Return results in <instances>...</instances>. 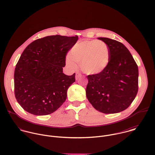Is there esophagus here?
I'll return each mask as SVG.
<instances>
[{
	"label": "esophagus",
	"instance_id": "34e87169",
	"mask_svg": "<svg viewBox=\"0 0 155 155\" xmlns=\"http://www.w3.org/2000/svg\"><path fill=\"white\" fill-rule=\"evenodd\" d=\"M81 77H82V75H81V74H79V73H77V74H76V76H75V79H76V80L77 81V80L79 79L80 78H81Z\"/></svg>",
	"mask_w": 155,
	"mask_h": 155
}]
</instances>
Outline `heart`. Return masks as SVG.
<instances>
[{
  "label": "heart",
  "instance_id": "1",
  "mask_svg": "<svg viewBox=\"0 0 155 155\" xmlns=\"http://www.w3.org/2000/svg\"><path fill=\"white\" fill-rule=\"evenodd\" d=\"M110 60L109 48L105 42L98 40H87L74 45L67 58V66L75 69L76 64L88 74L95 75L103 72Z\"/></svg>",
  "mask_w": 155,
  "mask_h": 155
}]
</instances>
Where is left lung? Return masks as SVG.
<instances>
[{"mask_svg": "<svg viewBox=\"0 0 155 155\" xmlns=\"http://www.w3.org/2000/svg\"><path fill=\"white\" fill-rule=\"evenodd\" d=\"M107 45L110 63L101 73L87 76L86 95L92 106L100 112L113 114L127 109L138 92V66L127 48L107 38H98Z\"/></svg>", "mask_w": 155, "mask_h": 155, "instance_id": "1", "label": "left lung"}]
</instances>
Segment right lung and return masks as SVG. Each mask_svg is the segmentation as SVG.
Segmentation results:
<instances>
[{
  "label": "right lung",
  "instance_id": "obj_1",
  "mask_svg": "<svg viewBox=\"0 0 155 155\" xmlns=\"http://www.w3.org/2000/svg\"><path fill=\"white\" fill-rule=\"evenodd\" d=\"M78 36H49L37 39L22 52L14 72L15 96L24 110L37 116L57 110L66 101L75 73H63L67 52Z\"/></svg>",
  "mask_w": 155,
  "mask_h": 155
}]
</instances>
